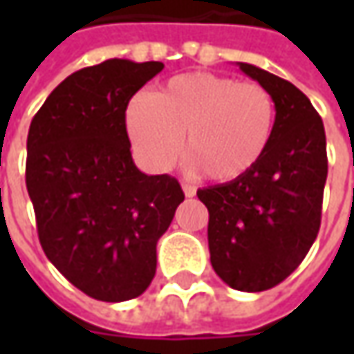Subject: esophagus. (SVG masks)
<instances>
[{
  "instance_id": "34e87169",
  "label": "esophagus",
  "mask_w": 354,
  "mask_h": 354,
  "mask_svg": "<svg viewBox=\"0 0 354 354\" xmlns=\"http://www.w3.org/2000/svg\"><path fill=\"white\" fill-rule=\"evenodd\" d=\"M183 193H185V197H195V195H197V189H195V187H193V185H187L185 183L183 185Z\"/></svg>"
}]
</instances>
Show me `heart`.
<instances>
[{
  "label": "heart",
  "instance_id": "1",
  "mask_svg": "<svg viewBox=\"0 0 354 354\" xmlns=\"http://www.w3.org/2000/svg\"><path fill=\"white\" fill-rule=\"evenodd\" d=\"M276 104L254 82L212 73L173 76L138 92L126 106L129 142L151 169H167L183 151L214 181H234L264 157L274 136Z\"/></svg>",
  "mask_w": 354,
  "mask_h": 354
}]
</instances>
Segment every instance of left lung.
I'll return each instance as SVG.
<instances>
[{
  "mask_svg": "<svg viewBox=\"0 0 354 354\" xmlns=\"http://www.w3.org/2000/svg\"><path fill=\"white\" fill-rule=\"evenodd\" d=\"M238 66L274 98V136L254 169L198 189L197 197L209 209V250L218 278L240 292H264L301 264L317 238L327 142L301 90L248 62Z\"/></svg>",
  "mask_w": 354,
  "mask_h": 354,
  "instance_id": "1",
  "label": "left lung"
}]
</instances>
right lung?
<instances>
[{
    "mask_svg": "<svg viewBox=\"0 0 354 354\" xmlns=\"http://www.w3.org/2000/svg\"><path fill=\"white\" fill-rule=\"evenodd\" d=\"M163 62L110 59L66 76L35 114L25 183L47 258L100 301L142 295L157 268V240L183 189L131 159L126 106Z\"/></svg>",
    "mask_w": 354,
    "mask_h": 354,
    "instance_id": "1",
    "label": "right lung"
}]
</instances>
